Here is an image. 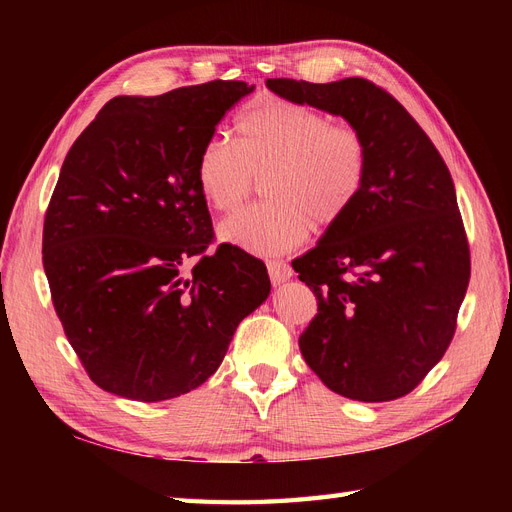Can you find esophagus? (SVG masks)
Segmentation results:
<instances>
[{"mask_svg":"<svg viewBox=\"0 0 512 512\" xmlns=\"http://www.w3.org/2000/svg\"><path fill=\"white\" fill-rule=\"evenodd\" d=\"M267 269H269V275H271V282L275 286L288 282L292 277V269H290L288 262H284V260H269Z\"/></svg>","mask_w":512,"mask_h":512,"instance_id":"obj_1","label":"esophagus"}]
</instances>
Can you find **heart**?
<instances>
[{
    "label": "heart",
    "instance_id": "heart-1",
    "mask_svg": "<svg viewBox=\"0 0 512 512\" xmlns=\"http://www.w3.org/2000/svg\"><path fill=\"white\" fill-rule=\"evenodd\" d=\"M369 151L361 132L331 123L316 108L286 100L252 106L235 123V143L211 138L196 160V185L207 203L230 213L265 175L267 203L220 224V237L245 252L294 250L314 222L333 226L350 211L367 179Z\"/></svg>",
    "mask_w": 512,
    "mask_h": 512
}]
</instances>
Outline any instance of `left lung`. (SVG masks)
I'll use <instances>...</instances> for the list:
<instances>
[{
    "label": "left lung",
    "mask_w": 512,
    "mask_h": 512,
    "mask_svg": "<svg viewBox=\"0 0 512 512\" xmlns=\"http://www.w3.org/2000/svg\"><path fill=\"white\" fill-rule=\"evenodd\" d=\"M267 87L344 117L369 151L356 203L292 260L318 299L299 337L303 359L342 397H404L451 344L470 282L451 173L412 115L374 83L267 79Z\"/></svg>",
    "instance_id": "left-lung-1"
}]
</instances>
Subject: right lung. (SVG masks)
<instances>
[{"mask_svg": "<svg viewBox=\"0 0 512 512\" xmlns=\"http://www.w3.org/2000/svg\"><path fill=\"white\" fill-rule=\"evenodd\" d=\"M254 85L211 81L106 102L61 166L42 262L70 346L100 389L134 401L194 391L267 301L265 262L213 239L196 160ZM193 271H182L187 260Z\"/></svg>", "mask_w": 512, "mask_h": 512, "instance_id": "right-lung-1", "label": "right lung"}]
</instances>
